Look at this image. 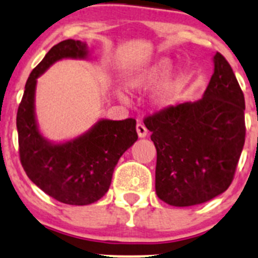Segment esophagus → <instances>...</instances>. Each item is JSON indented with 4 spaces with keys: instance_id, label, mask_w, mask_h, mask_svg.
Wrapping results in <instances>:
<instances>
[{
    "instance_id": "esophagus-1",
    "label": "esophagus",
    "mask_w": 258,
    "mask_h": 258,
    "mask_svg": "<svg viewBox=\"0 0 258 258\" xmlns=\"http://www.w3.org/2000/svg\"><path fill=\"white\" fill-rule=\"evenodd\" d=\"M136 131H137V135H139V137H146L147 136V128H146L145 124L142 123H137L136 124Z\"/></svg>"
}]
</instances>
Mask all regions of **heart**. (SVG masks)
Returning <instances> with one entry per match:
<instances>
[{"label": "heart", "instance_id": "b5f03b06", "mask_svg": "<svg viewBox=\"0 0 258 258\" xmlns=\"http://www.w3.org/2000/svg\"><path fill=\"white\" fill-rule=\"evenodd\" d=\"M170 70L171 62L166 58L160 59L157 63L148 69L144 75L132 80L130 85L134 88H144V90L145 88H151L157 85L168 74ZM182 87H183V75L178 74L168 80L161 87L157 96H156V103L161 107H167V106L173 105L181 95Z\"/></svg>", "mask_w": 258, "mask_h": 258}]
</instances>
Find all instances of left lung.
<instances>
[{
    "label": "left lung",
    "instance_id": "1",
    "mask_svg": "<svg viewBox=\"0 0 258 258\" xmlns=\"http://www.w3.org/2000/svg\"><path fill=\"white\" fill-rule=\"evenodd\" d=\"M215 71L196 102L146 116L157 151L156 194L171 206L204 204L230 187L244 145V97L227 59L217 52Z\"/></svg>",
    "mask_w": 258,
    "mask_h": 258
}]
</instances>
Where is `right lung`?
<instances>
[{"label":"right lung","mask_w":258,"mask_h":258,"mask_svg":"<svg viewBox=\"0 0 258 258\" xmlns=\"http://www.w3.org/2000/svg\"><path fill=\"white\" fill-rule=\"evenodd\" d=\"M87 56L86 43H57L32 70L17 110L18 152L26 175L52 199L83 206L108 191L119 157L137 141L136 119H102L74 141L53 145L38 132L35 118L36 80L57 59Z\"/></svg>","instance_id":"obj_1"}]
</instances>
